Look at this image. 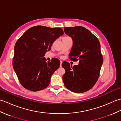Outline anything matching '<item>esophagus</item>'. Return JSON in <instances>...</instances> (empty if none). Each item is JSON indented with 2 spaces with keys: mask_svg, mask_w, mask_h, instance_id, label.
I'll use <instances>...</instances> for the list:
<instances>
[{
  "mask_svg": "<svg viewBox=\"0 0 121 121\" xmlns=\"http://www.w3.org/2000/svg\"><path fill=\"white\" fill-rule=\"evenodd\" d=\"M62 61H60V66H62Z\"/></svg>",
  "mask_w": 121,
  "mask_h": 121,
  "instance_id": "obj_1",
  "label": "esophagus"
}]
</instances>
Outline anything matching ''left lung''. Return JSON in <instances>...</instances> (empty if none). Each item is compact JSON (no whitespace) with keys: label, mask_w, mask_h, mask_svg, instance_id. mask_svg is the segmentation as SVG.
<instances>
[{"label":"left lung","mask_w":121,"mask_h":121,"mask_svg":"<svg viewBox=\"0 0 121 121\" xmlns=\"http://www.w3.org/2000/svg\"><path fill=\"white\" fill-rule=\"evenodd\" d=\"M64 31L73 40L70 60H79L78 65L73 66L67 62L62 63L65 71L63 75L64 84L72 91L82 93L91 89L99 78L103 62L99 41L83 26L65 27Z\"/></svg>","instance_id":"1"}]
</instances>
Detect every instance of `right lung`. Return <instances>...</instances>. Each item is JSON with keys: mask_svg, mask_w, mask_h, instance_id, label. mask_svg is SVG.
<instances>
[{"mask_svg": "<svg viewBox=\"0 0 121 121\" xmlns=\"http://www.w3.org/2000/svg\"><path fill=\"white\" fill-rule=\"evenodd\" d=\"M63 34L61 28L38 25L30 28L17 40L12 65L24 88L37 91L48 86L51 75L59 68L60 62L55 58L47 62L43 56Z\"/></svg>", "mask_w": 121, "mask_h": 121, "instance_id": "right-lung-1", "label": "right lung"}]
</instances>
